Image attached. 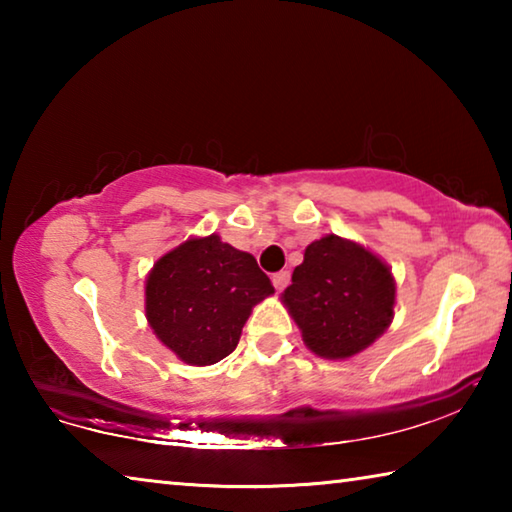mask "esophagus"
<instances>
[{"label":"esophagus","instance_id":"obj_1","mask_svg":"<svg viewBox=\"0 0 512 512\" xmlns=\"http://www.w3.org/2000/svg\"><path fill=\"white\" fill-rule=\"evenodd\" d=\"M273 287L277 289V291H284L287 289V284H289V280H291V273L289 271H280V273H273Z\"/></svg>","mask_w":512,"mask_h":512}]
</instances>
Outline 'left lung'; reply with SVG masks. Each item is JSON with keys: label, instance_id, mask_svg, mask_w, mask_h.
Returning <instances> with one entry per match:
<instances>
[{"label": "left lung", "instance_id": "left-lung-1", "mask_svg": "<svg viewBox=\"0 0 512 512\" xmlns=\"http://www.w3.org/2000/svg\"><path fill=\"white\" fill-rule=\"evenodd\" d=\"M284 305L311 352L325 359L352 357L391 325L395 282L388 266L336 235L309 244L296 266Z\"/></svg>", "mask_w": 512, "mask_h": 512}]
</instances>
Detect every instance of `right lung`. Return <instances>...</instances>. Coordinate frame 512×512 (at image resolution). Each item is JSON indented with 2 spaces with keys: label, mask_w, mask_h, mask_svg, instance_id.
<instances>
[{
  "label": "right lung",
  "mask_w": 512,
  "mask_h": 512,
  "mask_svg": "<svg viewBox=\"0 0 512 512\" xmlns=\"http://www.w3.org/2000/svg\"><path fill=\"white\" fill-rule=\"evenodd\" d=\"M273 293L257 259L210 235L158 259L146 280V318L158 339L192 366H210L237 348L259 300Z\"/></svg>",
  "instance_id": "obj_1"
}]
</instances>
